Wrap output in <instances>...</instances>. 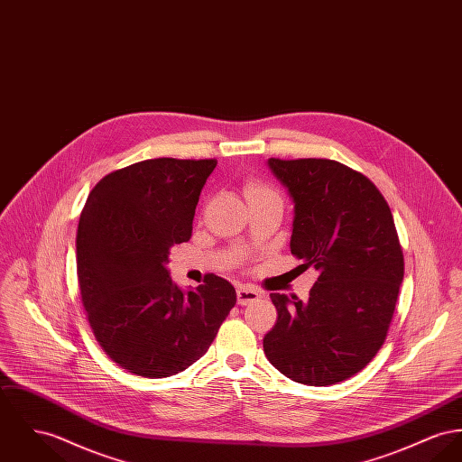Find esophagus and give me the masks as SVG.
<instances>
[{
    "mask_svg": "<svg viewBox=\"0 0 462 462\" xmlns=\"http://www.w3.org/2000/svg\"><path fill=\"white\" fill-rule=\"evenodd\" d=\"M236 298H238V305H250L261 298V292L248 285H242L236 291Z\"/></svg>",
    "mask_w": 462,
    "mask_h": 462,
    "instance_id": "esophagus-1",
    "label": "esophagus"
}]
</instances>
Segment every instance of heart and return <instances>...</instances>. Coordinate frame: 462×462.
<instances>
[{"instance_id":"heart-1","label":"heart","mask_w":462,"mask_h":462,"mask_svg":"<svg viewBox=\"0 0 462 462\" xmlns=\"http://www.w3.org/2000/svg\"><path fill=\"white\" fill-rule=\"evenodd\" d=\"M246 199H254V198H264V196H277L272 189L264 187V185L257 184V182H252V184L246 185Z\"/></svg>"}]
</instances>
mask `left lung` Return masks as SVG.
<instances>
[{
    "label": "left lung",
    "mask_w": 462,
    "mask_h": 462,
    "mask_svg": "<svg viewBox=\"0 0 462 462\" xmlns=\"http://www.w3.org/2000/svg\"><path fill=\"white\" fill-rule=\"evenodd\" d=\"M294 203L291 252L319 278L307 301L270 294L268 361L305 385H333L376 356L404 275L394 218L365 175L331 159H268Z\"/></svg>",
    "instance_id": "obj_1"
}]
</instances>
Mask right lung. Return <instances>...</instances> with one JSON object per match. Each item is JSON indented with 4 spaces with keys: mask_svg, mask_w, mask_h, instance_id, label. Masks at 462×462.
<instances>
[{
    "mask_svg": "<svg viewBox=\"0 0 462 462\" xmlns=\"http://www.w3.org/2000/svg\"><path fill=\"white\" fill-rule=\"evenodd\" d=\"M216 159L159 157L101 179L77 231V275L94 337L129 373L162 378L205 356L236 303L217 275L180 289L170 250L189 242Z\"/></svg>",
    "mask_w": 462,
    "mask_h": 462,
    "instance_id": "right-lung-1",
    "label": "right lung"
}]
</instances>
